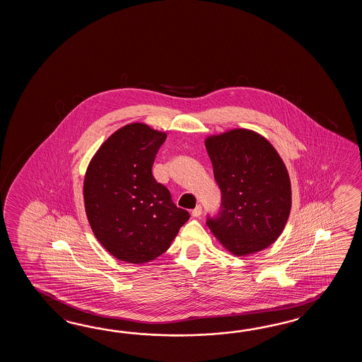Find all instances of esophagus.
Returning a JSON list of instances; mask_svg holds the SVG:
<instances>
[{
  "mask_svg": "<svg viewBox=\"0 0 362 362\" xmlns=\"http://www.w3.org/2000/svg\"><path fill=\"white\" fill-rule=\"evenodd\" d=\"M200 215H202V206H197L192 209V217H199Z\"/></svg>",
  "mask_w": 362,
  "mask_h": 362,
  "instance_id": "esophagus-1",
  "label": "esophagus"
}]
</instances>
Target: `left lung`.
Segmentation results:
<instances>
[{"label": "left lung", "mask_w": 362, "mask_h": 362, "mask_svg": "<svg viewBox=\"0 0 362 362\" xmlns=\"http://www.w3.org/2000/svg\"><path fill=\"white\" fill-rule=\"evenodd\" d=\"M221 211L207 225L225 250L248 256L274 243L291 211V181L285 163L257 132L235 128L206 141Z\"/></svg>", "instance_id": "8db88e82"}]
</instances>
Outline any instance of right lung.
Listing matches in <instances>:
<instances>
[{"label": "right lung", "instance_id": "right-lung-1", "mask_svg": "<svg viewBox=\"0 0 362 362\" xmlns=\"http://www.w3.org/2000/svg\"><path fill=\"white\" fill-rule=\"evenodd\" d=\"M165 139V132L147 124H127L100 145L86 168L88 221L100 245L120 262L154 260L190 217L151 172Z\"/></svg>", "mask_w": 362, "mask_h": 362}]
</instances>
